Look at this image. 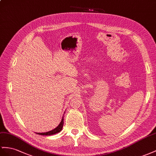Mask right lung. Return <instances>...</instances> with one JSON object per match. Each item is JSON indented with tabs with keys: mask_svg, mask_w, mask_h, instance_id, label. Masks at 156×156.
Here are the masks:
<instances>
[{
	"mask_svg": "<svg viewBox=\"0 0 156 156\" xmlns=\"http://www.w3.org/2000/svg\"><path fill=\"white\" fill-rule=\"evenodd\" d=\"M63 124H64V117L62 116L61 122L59 123V125L57 126V127H56L55 129L50 130V131L46 132V133H36V134H39V135H43V136H50V135H53V134H55L57 133H58L59 132H61L62 129Z\"/></svg>",
	"mask_w": 156,
	"mask_h": 156,
	"instance_id": "right-lung-1",
	"label": "right lung"
}]
</instances>
